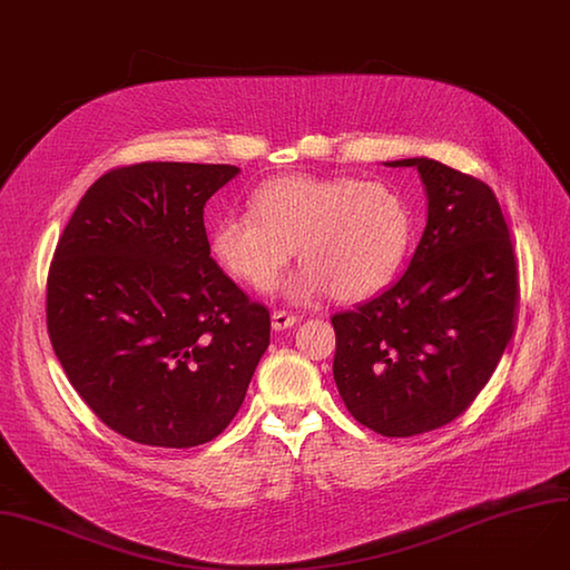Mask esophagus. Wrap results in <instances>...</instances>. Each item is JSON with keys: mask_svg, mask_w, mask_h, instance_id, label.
<instances>
[{"mask_svg": "<svg viewBox=\"0 0 570 570\" xmlns=\"http://www.w3.org/2000/svg\"><path fill=\"white\" fill-rule=\"evenodd\" d=\"M295 323H297V318H295L293 314H286V312H275V314H273V330H275V332L291 330Z\"/></svg>", "mask_w": 570, "mask_h": 570, "instance_id": "esophagus-1", "label": "esophagus"}]
</instances>
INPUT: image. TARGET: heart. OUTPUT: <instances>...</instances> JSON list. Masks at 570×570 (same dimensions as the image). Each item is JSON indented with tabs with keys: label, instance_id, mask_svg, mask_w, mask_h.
<instances>
[{
	"label": "heart",
	"instance_id": "b5f03b06",
	"mask_svg": "<svg viewBox=\"0 0 570 570\" xmlns=\"http://www.w3.org/2000/svg\"><path fill=\"white\" fill-rule=\"evenodd\" d=\"M411 240L404 199L377 181L288 175L252 195V212L223 216L212 249L236 279L271 286L295 254L304 264L282 295L306 304L330 293L341 302L366 299L400 268Z\"/></svg>",
	"mask_w": 570,
	"mask_h": 570
}]
</instances>
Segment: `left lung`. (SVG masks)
I'll return each mask as SVG.
<instances>
[{"mask_svg": "<svg viewBox=\"0 0 570 570\" xmlns=\"http://www.w3.org/2000/svg\"><path fill=\"white\" fill-rule=\"evenodd\" d=\"M416 168L428 225L406 273L332 318L334 382L352 416L382 436L436 430L469 406L513 334L519 266L493 190L434 159Z\"/></svg>", "mask_w": 570, "mask_h": 570, "instance_id": "left-lung-1", "label": "left lung"}]
</instances>
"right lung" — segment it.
<instances>
[{"label":"right lung","instance_id":"add662e5","mask_svg":"<svg viewBox=\"0 0 570 570\" xmlns=\"http://www.w3.org/2000/svg\"><path fill=\"white\" fill-rule=\"evenodd\" d=\"M240 170L138 164L99 177L59 238L47 332L114 432L154 448L216 439L271 345V314L220 271L204 206Z\"/></svg>","mask_w":570,"mask_h":570}]
</instances>
